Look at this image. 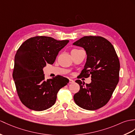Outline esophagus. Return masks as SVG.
I'll use <instances>...</instances> for the list:
<instances>
[{
	"label": "esophagus",
	"mask_w": 135,
	"mask_h": 135,
	"mask_svg": "<svg viewBox=\"0 0 135 135\" xmlns=\"http://www.w3.org/2000/svg\"><path fill=\"white\" fill-rule=\"evenodd\" d=\"M74 83V81L73 80L69 78V84H73Z\"/></svg>",
	"instance_id": "1"
}]
</instances>
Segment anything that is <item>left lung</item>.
<instances>
[{"instance_id":"obj_1","label":"left lung","mask_w":135,"mask_h":135,"mask_svg":"<svg viewBox=\"0 0 135 135\" xmlns=\"http://www.w3.org/2000/svg\"><path fill=\"white\" fill-rule=\"evenodd\" d=\"M73 45L83 47L87 54L81 77L91 76L90 84L80 80V86L74 95V100L83 109L94 110L108 103L119 81L120 62L113 46L107 39L98 36H85Z\"/></svg>"}]
</instances>
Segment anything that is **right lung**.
Returning a JSON list of instances; mask_svg holds the SVG:
<instances>
[{
  "instance_id": "right-lung-1",
  "label": "right lung",
  "mask_w": 135,
  "mask_h": 135,
  "mask_svg": "<svg viewBox=\"0 0 135 135\" xmlns=\"http://www.w3.org/2000/svg\"><path fill=\"white\" fill-rule=\"evenodd\" d=\"M69 42L37 36L27 39L16 51L12 77L19 99L29 109L42 111L51 107L58 91L69 83L61 75L45 80L43 71L47 64H53Z\"/></svg>"
}]
</instances>
